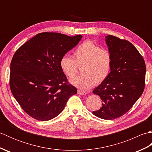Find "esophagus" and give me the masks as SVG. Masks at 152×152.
<instances>
[{
	"mask_svg": "<svg viewBox=\"0 0 152 152\" xmlns=\"http://www.w3.org/2000/svg\"><path fill=\"white\" fill-rule=\"evenodd\" d=\"M78 93L80 95H86L87 93L84 92V91H80V90H78Z\"/></svg>",
	"mask_w": 152,
	"mask_h": 152,
	"instance_id": "esophagus-1",
	"label": "esophagus"
}]
</instances>
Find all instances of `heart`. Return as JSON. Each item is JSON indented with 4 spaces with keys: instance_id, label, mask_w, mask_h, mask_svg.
Masks as SVG:
<instances>
[{
    "instance_id": "1",
    "label": "heart",
    "mask_w": 152,
    "mask_h": 152,
    "mask_svg": "<svg viewBox=\"0 0 152 152\" xmlns=\"http://www.w3.org/2000/svg\"><path fill=\"white\" fill-rule=\"evenodd\" d=\"M112 66V57L108 50L91 40L83 42L74 53V59L68 56L61 58L60 67L70 78L78 72V66H83V76L70 80V83L82 91H88L108 78Z\"/></svg>"
}]
</instances>
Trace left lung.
Masks as SVG:
<instances>
[{
  "label": "left lung",
  "instance_id": "1",
  "mask_svg": "<svg viewBox=\"0 0 152 152\" xmlns=\"http://www.w3.org/2000/svg\"><path fill=\"white\" fill-rule=\"evenodd\" d=\"M105 41L112 66L108 78L93 90L102 103L93 114L111 120L127 112L142 94L146 69L143 57L129 42L112 35L105 37Z\"/></svg>",
  "mask_w": 152,
  "mask_h": 152
}]
</instances>
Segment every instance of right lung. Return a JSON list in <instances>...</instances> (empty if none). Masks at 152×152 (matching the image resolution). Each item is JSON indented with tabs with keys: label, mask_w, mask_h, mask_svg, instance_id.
I'll use <instances>...</instances> for the list:
<instances>
[{
	"label": "right lung",
	"mask_w": 152,
	"mask_h": 152,
	"mask_svg": "<svg viewBox=\"0 0 152 152\" xmlns=\"http://www.w3.org/2000/svg\"><path fill=\"white\" fill-rule=\"evenodd\" d=\"M82 35L37 34L15 51L10 64V86L16 101L32 118L48 121L63 110L77 93L60 67L61 58L75 47Z\"/></svg>",
	"instance_id": "obj_1"
}]
</instances>
